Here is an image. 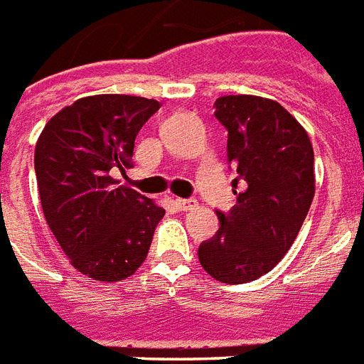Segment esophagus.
Segmentation results:
<instances>
[{"instance_id":"esophagus-1","label":"esophagus","mask_w":364,"mask_h":364,"mask_svg":"<svg viewBox=\"0 0 364 364\" xmlns=\"http://www.w3.org/2000/svg\"><path fill=\"white\" fill-rule=\"evenodd\" d=\"M174 205H176V210L180 211H188L196 208V200H182V198H176L174 200Z\"/></svg>"}]
</instances>
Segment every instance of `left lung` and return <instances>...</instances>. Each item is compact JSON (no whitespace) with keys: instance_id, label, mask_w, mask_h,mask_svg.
Here are the masks:
<instances>
[{"instance_id":"1","label":"left lung","mask_w":364,"mask_h":364,"mask_svg":"<svg viewBox=\"0 0 364 364\" xmlns=\"http://www.w3.org/2000/svg\"><path fill=\"white\" fill-rule=\"evenodd\" d=\"M215 117L228 129V156L245 190L219 229L200 245L203 270L245 284L267 274L292 247L316 194L314 149L306 129L282 105L260 95H223ZM239 180H235V186Z\"/></svg>"}]
</instances>
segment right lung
<instances>
[{"label": "right lung", "mask_w": 364, "mask_h": 364, "mask_svg": "<svg viewBox=\"0 0 364 364\" xmlns=\"http://www.w3.org/2000/svg\"><path fill=\"white\" fill-rule=\"evenodd\" d=\"M161 104L100 94L66 105L38 135L35 172L46 223L74 269L100 282L135 274L164 210L113 172L129 168L136 133Z\"/></svg>", "instance_id": "obj_1"}]
</instances>
